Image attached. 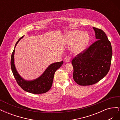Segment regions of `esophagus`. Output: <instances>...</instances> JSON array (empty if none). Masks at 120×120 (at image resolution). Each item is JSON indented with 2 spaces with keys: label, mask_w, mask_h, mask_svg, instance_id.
<instances>
[{
  "label": "esophagus",
  "mask_w": 120,
  "mask_h": 120,
  "mask_svg": "<svg viewBox=\"0 0 120 120\" xmlns=\"http://www.w3.org/2000/svg\"><path fill=\"white\" fill-rule=\"evenodd\" d=\"M71 60V57H70V56H67L64 57V60L66 63H68Z\"/></svg>",
  "instance_id": "1"
}]
</instances>
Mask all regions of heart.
<instances>
[{
	"label": "heart",
	"instance_id": "obj_1",
	"mask_svg": "<svg viewBox=\"0 0 120 120\" xmlns=\"http://www.w3.org/2000/svg\"><path fill=\"white\" fill-rule=\"evenodd\" d=\"M67 38L69 43L73 44L75 43L72 48V50L75 53H79L85 49L88 44L89 37L86 33H82L79 30H74L69 33Z\"/></svg>",
	"mask_w": 120,
	"mask_h": 120
}]
</instances>
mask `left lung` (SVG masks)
<instances>
[{
  "label": "left lung",
  "instance_id": "obj_1",
  "mask_svg": "<svg viewBox=\"0 0 120 120\" xmlns=\"http://www.w3.org/2000/svg\"><path fill=\"white\" fill-rule=\"evenodd\" d=\"M97 41L77 54L71 61L74 81L80 86L94 85L104 78L110 70L112 49L106 34L93 27Z\"/></svg>",
  "mask_w": 120,
  "mask_h": 120
}]
</instances>
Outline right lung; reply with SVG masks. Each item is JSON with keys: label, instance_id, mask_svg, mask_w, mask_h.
<instances>
[{"label": "right lung", "instance_id": "1", "mask_svg": "<svg viewBox=\"0 0 120 120\" xmlns=\"http://www.w3.org/2000/svg\"><path fill=\"white\" fill-rule=\"evenodd\" d=\"M22 38L23 37L19 39V41L16 43L15 47L17 43L20 41V39ZM14 49L12 53L11 57L10 64L13 75L17 84L25 91L32 94H41L49 91L51 88L52 85L54 73L57 69H59L62 66V64H64L63 61H60V62L51 64L39 78L34 81H26L24 80L20 77L15 69L14 64V53L15 52Z\"/></svg>", "mask_w": 120, "mask_h": 120}]
</instances>
